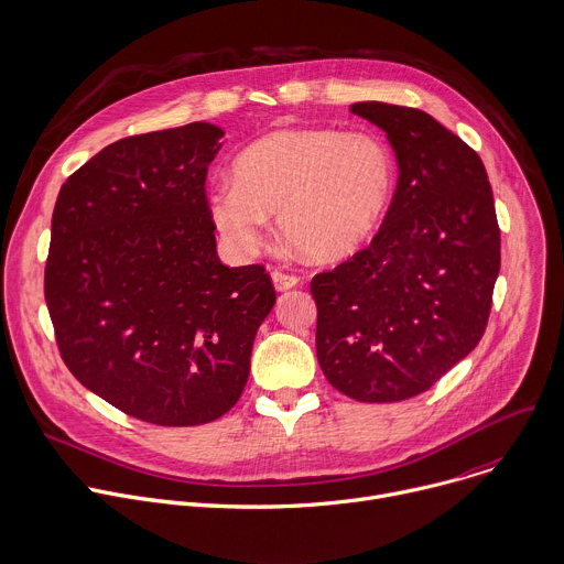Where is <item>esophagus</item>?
Masks as SVG:
<instances>
[{"instance_id":"1","label":"esophagus","mask_w":564,"mask_h":564,"mask_svg":"<svg viewBox=\"0 0 564 564\" xmlns=\"http://www.w3.org/2000/svg\"><path fill=\"white\" fill-rule=\"evenodd\" d=\"M271 278H273V284H275L278 291H289V289L297 286V282H300L297 275L286 273V271H282V269H275V271L271 273Z\"/></svg>"}]
</instances>
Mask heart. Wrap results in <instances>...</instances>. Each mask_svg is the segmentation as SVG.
<instances>
[{"label": "heart", "instance_id": "heart-1", "mask_svg": "<svg viewBox=\"0 0 564 564\" xmlns=\"http://www.w3.org/2000/svg\"><path fill=\"white\" fill-rule=\"evenodd\" d=\"M393 193V162L382 140L335 129H284L249 144L234 162V184L213 188L217 231L240 251L267 242V217L304 258L343 260L380 227Z\"/></svg>", "mask_w": 564, "mask_h": 564}]
</instances>
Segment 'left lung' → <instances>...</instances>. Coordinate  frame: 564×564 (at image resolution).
Wrapping results in <instances>:
<instances>
[{
  "mask_svg": "<svg viewBox=\"0 0 564 564\" xmlns=\"http://www.w3.org/2000/svg\"><path fill=\"white\" fill-rule=\"evenodd\" d=\"M387 133L398 186L371 245L311 280L326 380L358 402L431 389L487 328L500 229L480 155L429 112L358 101Z\"/></svg>",
  "mask_w": 564,
  "mask_h": 564,
  "instance_id": "obj_1",
  "label": "left lung"
}]
</instances>
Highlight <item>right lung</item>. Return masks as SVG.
I'll return each mask as SVG.
<instances>
[{
	"mask_svg": "<svg viewBox=\"0 0 564 564\" xmlns=\"http://www.w3.org/2000/svg\"><path fill=\"white\" fill-rule=\"evenodd\" d=\"M221 138L193 122L108 144L53 210L44 295L62 360L160 426L213 422L240 400L275 304L264 267L217 258L204 182Z\"/></svg>",
	"mask_w": 564,
	"mask_h": 564,
	"instance_id": "obj_1",
	"label": "right lung"
}]
</instances>
